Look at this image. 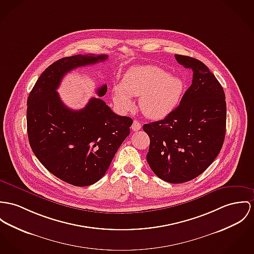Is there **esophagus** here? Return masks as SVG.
<instances>
[{"label":"esophagus","mask_w":254,"mask_h":254,"mask_svg":"<svg viewBox=\"0 0 254 254\" xmlns=\"http://www.w3.org/2000/svg\"><path fill=\"white\" fill-rule=\"evenodd\" d=\"M131 128L133 131H138L140 128H141V124L138 122V121H133V124L131 126Z\"/></svg>","instance_id":"34e87169"}]
</instances>
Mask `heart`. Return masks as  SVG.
Instances as JSON below:
<instances>
[{
	"instance_id": "heart-1",
	"label": "heart",
	"mask_w": 254,
	"mask_h": 254,
	"mask_svg": "<svg viewBox=\"0 0 254 254\" xmlns=\"http://www.w3.org/2000/svg\"><path fill=\"white\" fill-rule=\"evenodd\" d=\"M185 89L184 81L168 74L157 65H140L128 69L121 84L113 88V99L124 111L132 108V97H139L141 112L150 119L168 116L179 104Z\"/></svg>"
}]
</instances>
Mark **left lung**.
Listing matches in <instances>:
<instances>
[{
    "label": "left lung",
    "instance_id": "left-lung-1",
    "mask_svg": "<svg viewBox=\"0 0 254 254\" xmlns=\"http://www.w3.org/2000/svg\"><path fill=\"white\" fill-rule=\"evenodd\" d=\"M193 72L179 106L163 120L145 124L150 137L147 161L161 180L181 184L202 174L219 154L226 129L224 91L199 60L175 55Z\"/></svg>",
    "mask_w": 254,
    "mask_h": 254
}]
</instances>
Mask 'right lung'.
<instances>
[{"label": "right lung", "instance_id": "add662e5", "mask_svg": "<svg viewBox=\"0 0 254 254\" xmlns=\"http://www.w3.org/2000/svg\"><path fill=\"white\" fill-rule=\"evenodd\" d=\"M107 58L91 54L60 59L41 73L27 100V131L35 156L72 186H91L104 176L132 125L131 118L115 114L101 98H91L84 108L72 110L59 96L57 89L68 71ZM106 92V85L97 90L98 97Z\"/></svg>", "mask_w": 254, "mask_h": 254}]
</instances>
